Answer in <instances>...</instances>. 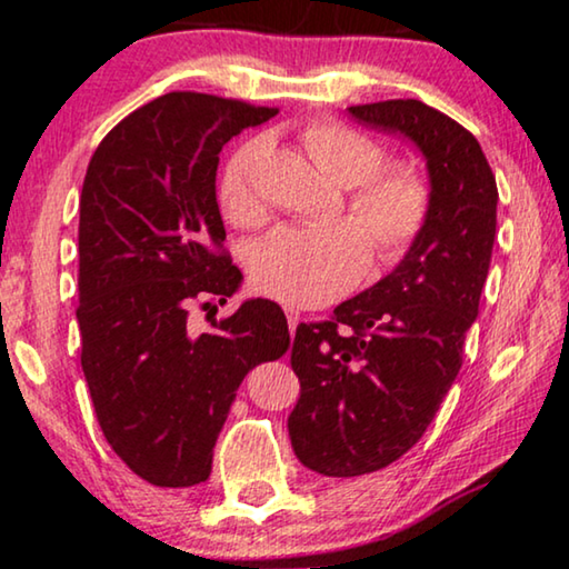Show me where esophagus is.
Here are the masks:
<instances>
[{
    "instance_id": "obj_1",
    "label": "esophagus",
    "mask_w": 569,
    "mask_h": 569,
    "mask_svg": "<svg viewBox=\"0 0 569 569\" xmlns=\"http://www.w3.org/2000/svg\"><path fill=\"white\" fill-rule=\"evenodd\" d=\"M284 316H287V326H290V333H295V329H298L300 323V313L295 308H284Z\"/></svg>"
}]
</instances>
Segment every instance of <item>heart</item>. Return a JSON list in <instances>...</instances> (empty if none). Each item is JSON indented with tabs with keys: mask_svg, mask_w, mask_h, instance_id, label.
<instances>
[{
	"mask_svg": "<svg viewBox=\"0 0 569 569\" xmlns=\"http://www.w3.org/2000/svg\"><path fill=\"white\" fill-rule=\"evenodd\" d=\"M310 160L349 193L353 222L279 228L259 243L251 259L253 284L287 306H323L360 282L372 253L380 263H393L409 251L430 212V191L411 168L380 170L386 152L378 142L341 123L318 121L302 131ZM261 142H248L232 152L220 178V207L228 220L253 228L267 220L256 173Z\"/></svg>",
	"mask_w": 569,
	"mask_h": 569,
	"instance_id": "b5f03b06",
	"label": "heart"
}]
</instances>
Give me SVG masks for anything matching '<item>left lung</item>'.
Wrapping results in <instances>:
<instances>
[{
    "label": "left lung",
    "mask_w": 569,
    "mask_h": 569,
    "mask_svg": "<svg viewBox=\"0 0 569 569\" xmlns=\"http://www.w3.org/2000/svg\"><path fill=\"white\" fill-rule=\"evenodd\" d=\"M347 111L417 147L430 212L380 282L295 331L300 401L287 430L298 461L323 477L386 469L422 438L461 370L497 230V183L471 131L422 100Z\"/></svg>",
    "instance_id": "1"
}]
</instances>
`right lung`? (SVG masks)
<instances>
[{"mask_svg": "<svg viewBox=\"0 0 569 569\" xmlns=\"http://www.w3.org/2000/svg\"><path fill=\"white\" fill-rule=\"evenodd\" d=\"M274 113L168 92L108 131L84 176L82 372L108 446L154 487L209 479L238 386L290 347L282 308L263 298L243 300L214 331L189 326L191 300L224 302L243 279L220 253L222 147Z\"/></svg>", "mask_w": 569, "mask_h": 569, "instance_id": "add662e5", "label": "right lung"}]
</instances>
